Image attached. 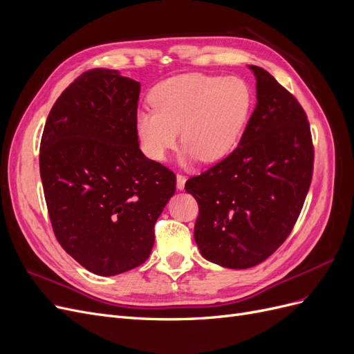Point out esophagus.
<instances>
[{
	"label": "esophagus",
	"mask_w": 354,
	"mask_h": 354,
	"mask_svg": "<svg viewBox=\"0 0 354 354\" xmlns=\"http://www.w3.org/2000/svg\"><path fill=\"white\" fill-rule=\"evenodd\" d=\"M186 185V176L183 174H177V189L178 190H183Z\"/></svg>",
	"instance_id": "obj_1"
}]
</instances>
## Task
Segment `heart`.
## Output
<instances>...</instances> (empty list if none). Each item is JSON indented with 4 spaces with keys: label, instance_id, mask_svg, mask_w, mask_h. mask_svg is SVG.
<instances>
[{
    "label": "heart",
    "instance_id": "heart-1",
    "mask_svg": "<svg viewBox=\"0 0 354 354\" xmlns=\"http://www.w3.org/2000/svg\"><path fill=\"white\" fill-rule=\"evenodd\" d=\"M153 109L140 111L136 128L145 152L164 159L177 143L189 159L216 162L238 143L252 104L250 85L238 77L187 73L158 84Z\"/></svg>",
    "mask_w": 354,
    "mask_h": 354
}]
</instances>
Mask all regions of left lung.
Listing matches in <instances>:
<instances>
[{"label": "left lung", "mask_w": 354, "mask_h": 354, "mask_svg": "<svg viewBox=\"0 0 354 354\" xmlns=\"http://www.w3.org/2000/svg\"><path fill=\"white\" fill-rule=\"evenodd\" d=\"M250 68L257 106L239 146L185 186L199 207L195 241L201 254L229 269L260 264L286 241L315 164L303 106L269 72Z\"/></svg>", "instance_id": "left-lung-1"}]
</instances>
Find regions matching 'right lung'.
Segmentation results:
<instances>
[{"label":"right lung","mask_w":354,"mask_h":354,"mask_svg":"<svg viewBox=\"0 0 354 354\" xmlns=\"http://www.w3.org/2000/svg\"><path fill=\"white\" fill-rule=\"evenodd\" d=\"M140 82L90 69L63 91L39 145V173L56 239L85 269L113 276L143 264L176 174L138 147Z\"/></svg>","instance_id":"add662e5"}]
</instances>
